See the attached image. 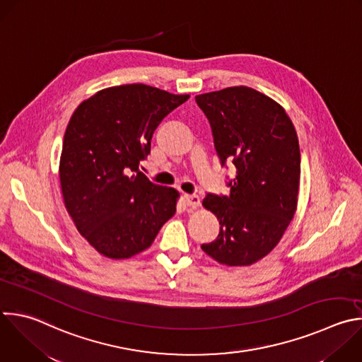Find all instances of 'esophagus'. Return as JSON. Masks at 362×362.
<instances>
[{"label": "esophagus", "instance_id": "34e87169", "mask_svg": "<svg viewBox=\"0 0 362 362\" xmlns=\"http://www.w3.org/2000/svg\"><path fill=\"white\" fill-rule=\"evenodd\" d=\"M185 200L189 207L200 206V197L197 194H185Z\"/></svg>", "mask_w": 362, "mask_h": 362}]
</instances>
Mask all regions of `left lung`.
Instances as JSON below:
<instances>
[{
  "label": "left lung",
  "instance_id": "8db88e82",
  "mask_svg": "<svg viewBox=\"0 0 362 362\" xmlns=\"http://www.w3.org/2000/svg\"><path fill=\"white\" fill-rule=\"evenodd\" d=\"M196 102L209 119L221 165L231 160L235 168L230 196L203 199L220 231L202 249L220 264H255L277 246L297 209L296 128L280 103L249 86L202 93Z\"/></svg>",
  "mask_w": 362,
  "mask_h": 362
}]
</instances>
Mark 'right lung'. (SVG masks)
Returning a JSON list of instances; mask_svg holds the SVG:
<instances>
[{"label":"right lung","instance_id":"obj_1","mask_svg":"<svg viewBox=\"0 0 362 362\" xmlns=\"http://www.w3.org/2000/svg\"><path fill=\"white\" fill-rule=\"evenodd\" d=\"M187 99L129 83L96 92L71 116L59 160L62 197L102 256L119 260L146 250L176 213L179 192L152 183L139 163L162 119Z\"/></svg>","mask_w":362,"mask_h":362}]
</instances>
